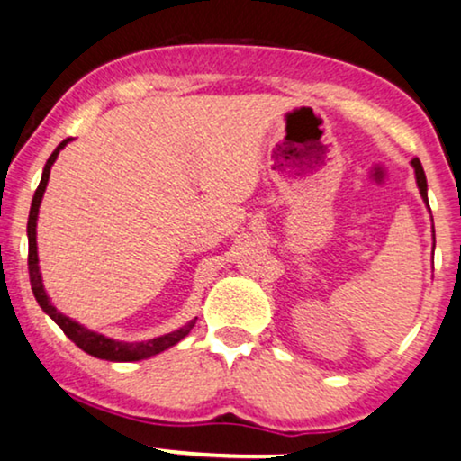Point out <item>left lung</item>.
Segmentation results:
<instances>
[{
  "mask_svg": "<svg viewBox=\"0 0 461 461\" xmlns=\"http://www.w3.org/2000/svg\"><path fill=\"white\" fill-rule=\"evenodd\" d=\"M411 167L415 168L417 187H420V194H421L423 202H426V204H428V183H426V173H423V168H421V162L417 158H413V159H411ZM428 208H430V206H428Z\"/></svg>",
  "mask_w": 461,
  "mask_h": 461,
  "instance_id": "left-lung-1",
  "label": "left lung"
}]
</instances>
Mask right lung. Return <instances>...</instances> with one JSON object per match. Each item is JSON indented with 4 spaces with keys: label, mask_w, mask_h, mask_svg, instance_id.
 <instances>
[{
    "label": "right lung",
    "mask_w": 461,
    "mask_h": 461,
    "mask_svg": "<svg viewBox=\"0 0 461 461\" xmlns=\"http://www.w3.org/2000/svg\"><path fill=\"white\" fill-rule=\"evenodd\" d=\"M71 139H65L63 143H60L57 149L52 151V156L48 158L46 167H44V173H41V181L38 189H35V195H33V202H31V211H29V221H27V236H29V280H31V288H33V294L35 299H38L40 308L46 312L48 316L52 318L54 322L59 324L60 329H63V333L69 337V339L76 343L79 349H84L86 354L95 356V358H103V360H112V363H132V360H143V358H149V356H156L159 352H164V349L173 348L175 343H179L183 337H185L189 330L194 329L195 324V318L192 322H187L185 327H181L179 330H173V333L168 335H162V337H156V339H149V341H134V343H128V341H115V339H109V337L101 335V333H95V330L82 327V324L71 321L69 316L60 314V312L54 308L50 297H48L46 291H44V282H41V274H40V266H38V242H35V227H38V212H40V204H41V198H44V192H46V185H48V179H50V168L54 164V159L59 158V153L63 147L69 143Z\"/></svg>",
    "instance_id": "obj_1"
}]
</instances>
